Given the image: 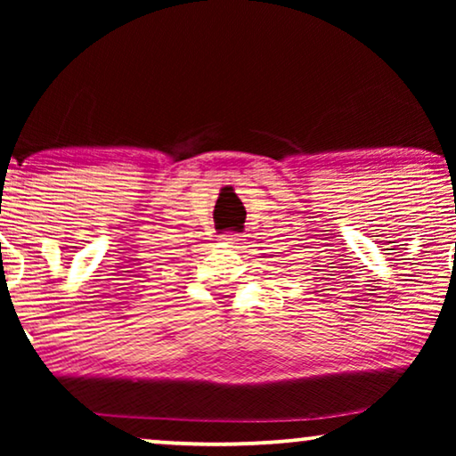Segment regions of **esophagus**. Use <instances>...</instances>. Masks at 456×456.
<instances>
[{
  "label": "esophagus",
  "instance_id": "1",
  "mask_svg": "<svg viewBox=\"0 0 456 456\" xmlns=\"http://www.w3.org/2000/svg\"><path fill=\"white\" fill-rule=\"evenodd\" d=\"M224 240H226V242H232V245H234V242L239 240V234H224Z\"/></svg>",
  "mask_w": 456,
  "mask_h": 456
}]
</instances>
